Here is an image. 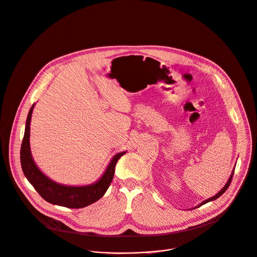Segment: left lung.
Returning a JSON list of instances; mask_svg holds the SVG:
<instances>
[{"mask_svg":"<svg viewBox=\"0 0 257 257\" xmlns=\"http://www.w3.org/2000/svg\"><path fill=\"white\" fill-rule=\"evenodd\" d=\"M234 170L235 169H233V171H232V173H231V175H230V178L228 179V181H227V183H226V185L215 195V196H213V197H210L209 199H207V200H204V201H202L201 203H199L198 204V207H200V206H202V204H204V203H207V202H209V201H212V200H215V199H217L218 197H220L227 189H228V187H229V185H230V183H231V181H232V177H233V175H234ZM197 208V207H196Z\"/></svg>","mask_w":257,"mask_h":257,"instance_id":"8db88e82","label":"left lung"}]
</instances>
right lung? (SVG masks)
Returning a JSON list of instances; mask_svg holds the SVG:
<instances>
[{
  "mask_svg": "<svg viewBox=\"0 0 257 257\" xmlns=\"http://www.w3.org/2000/svg\"><path fill=\"white\" fill-rule=\"evenodd\" d=\"M34 104L31 106L25 126L24 138L20 150V160L24 175L28 181L32 184L35 190L40 196L46 201L58 204V206L70 208V209H81L100 199L104 195L108 189L114 175L115 165L118 159L124 155L126 152H121L111 159L108 167L102 177L95 183L85 186H67L57 183L45 176L34 163L31 151H30V121L31 114L33 111Z\"/></svg>",
  "mask_w": 257,
  "mask_h": 257,
  "instance_id": "1",
  "label": "right lung"
}]
</instances>
